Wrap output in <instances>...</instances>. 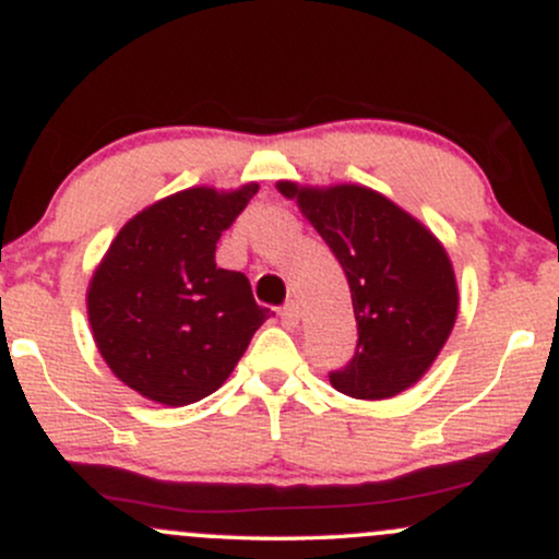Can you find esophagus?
Instances as JSON below:
<instances>
[{
    "instance_id": "obj_1",
    "label": "esophagus",
    "mask_w": 559,
    "mask_h": 559,
    "mask_svg": "<svg viewBox=\"0 0 559 559\" xmlns=\"http://www.w3.org/2000/svg\"><path fill=\"white\" fill-rule=\"evenodd\" d=\"M281 323H284V329H297L299 325V307L294 305V301H288L284 305V310H281Z\"/></svg>"
}]
</instances>
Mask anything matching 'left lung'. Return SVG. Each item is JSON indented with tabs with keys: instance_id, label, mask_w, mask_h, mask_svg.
Segmentation results:
<instances>
[{
	"instance_id": "1",
	"label": "left lung",
	"mask_w": 559,
	"mask_h": 559,
	"mask_svg": "<svg viewBox=\"0 0 559 559\" xmlns=\"http://www.w3.org/2000/svg\"><path fill=\"white\" fill-rule=\"evenodd\" d=\"M346 273L357 346L331 386L389 400L420 381L457 320V281L444 247L391 199L355 183L307 189L278 181Z\"/></svg>"
}]
</instances>
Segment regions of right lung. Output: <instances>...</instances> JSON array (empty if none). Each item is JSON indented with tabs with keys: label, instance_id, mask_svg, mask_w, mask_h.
Segmentation results:
<instances>
[{
	"label": "right lung",
	"instance_id": "obj_1",
	"mask_svg": "<svg viewBox=\"0 0 559 559\" xmlns=\"http://www.w3.org/2000/svg\"><path fill=\"white\" fill-rule=\"evenodd\" d=\"M258 183L178 191L115 236L86 294L105 362L146 400L183 407L223 386L271 318L243 273L215 265V243Z\"/></svg>",
	"mask_w": 559,
	"mask_h": 559
}]
</instances>
